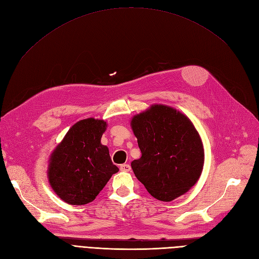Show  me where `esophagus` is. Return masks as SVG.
Wrapping results in <instances>:
<instances>
[{
	"instance_id": "obj_1",
	"label": "esophagus",
	"mask_w": 259,
	"mask_h": 259,
	"mask_svg": "<svg viewBox=\"0 0 259 259\" xmlns=\"http://www.w3.org/2000/svg\"><path fill=\"white\" fill-rule=\"evenodd\" d=\"M120 169L122 171H130L131 170V165H130V164H122V165H120Z\"/></svg>"
}]
</instances>
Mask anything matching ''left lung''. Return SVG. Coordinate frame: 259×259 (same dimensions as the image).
I'll return each mask as SVG.
<instances>
[{
    "label": "left lung",
    "mask_w": 259,
    "mask_h": 259,
    "mask_svg": "<svg viewBox=\"0 0 259 259\" xmlns=\"http://www.w3.org/2000/svg\"><path fill=\"white\" fill-rule=\"evenodd\" d=\"M131 127L142 151L131 165L153 198L173 201L197 184L204 148L189 117L173 107L155 104L133 116Z\"/></svg>",
    "instance_id": "8db88e82"
}]
</instances>
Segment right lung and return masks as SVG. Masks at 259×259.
Returning <instances> with one entry per match:
<instances>
[{"label": "right lung", "instance_id": "right-lung-1", "mask_svg": "<svg viewBox=\"0 0 259 259\" xmlns=\"http://www.w3.org/2000/svg\"><path fill=\"white\" fill-rule=\"evenodd\" d=\"M107 125L106 121L94 117L76 122L50 156L49 183L68 204L84 205L94 201L119 171L108 147L100 143Z\"/></svg>", "mask_w": 259, "mask_h": 259}]
</instances>
